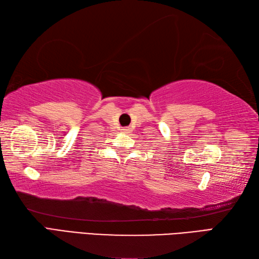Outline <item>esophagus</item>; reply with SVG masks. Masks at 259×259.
<instances>
[{"label": "esophagus", "instance_id": "obj_1", "mask_svg": "<svg viewBox=\"0 0 259 259\" xmlns=\"http://www.w3.org/2000/svg\"><path fill=\"white\" fill-rule=\"evenodd\" d=\"M121 131H122V134H130L131 133L130 128H123V129H121Z\"/></svg>", "mask_w": 259, "mask_h": 259}]
</instances>
